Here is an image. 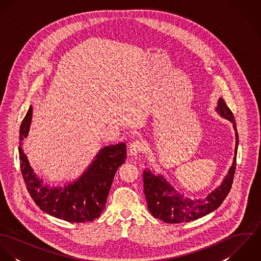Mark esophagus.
<instances>
[{
  "instance_id": "obj_1",
  "label": "esophagus",
  "mask_w": 261,
  "mask_h": 261,
  "mask_svg": "<svg viewBox=\"0 0 261 261\" xmlns=\"http://www.w3.org/2000/svg\"><path fill=\"white\" fill-rule=\"evenodd\" d=\"M145 149L144 144L141 141H135L129 146V155L137 156L140 152H142Z\"/></svg>"
}]
</instances>
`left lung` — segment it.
<instances>
[{
    "label": "left lung",
    "instance_id": "8db88e82",
    "mask_svg": "<svg viewBox=\"0 0 261 261\" xmlns=\"http://www.w3.org/2000/svg\"><path fill=\"white\" fill-rule=\"evenodd\" d=\"M216 112L229 120L235 132V151L232 166L228 170L220 186L215 188L204 198L191 199L179 193L168 180L160 174H154L148 168L144 171V191L151 215L166 223H183L201 218L216 210L228 195L236 169V155L238 148V133L233 113L223 98L218 99Z\"/></svg>",
    "mask_w": 261,
    "mask_h": 261
}]
</instances>
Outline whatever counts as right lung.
Segmentation results:
<instances>
[{
    "instance_id": "obj_1",
    "label": "right lung",
    "mask_w": 261,
    "mask_h": 261,
    "mask_svg": "<svg viewBox=\"0 0 261 261\" xmlns=\"http://www.w3.org/2000/svg\"><path fill=\"white\" fill-rule=\"evenodd\" d=\"M32 112L30 107L21 123L19 146L21 172L30 196L42 211L53 217L76 223L93 221L103 211L114 175L125 162V144L99 149L87 169L74 181L64 186H50L35 174L23 149Z\"/></svg>"
}]
</instances>
